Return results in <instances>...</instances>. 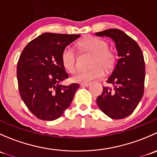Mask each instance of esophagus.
<instances>
[{
    "label": "esophagus",
    "instance_id": "esophagus-1",
    "mask_svg": "<svg viewBox=\"0 0 157 157\" xmlns=\"http://www.w3.org/2000/svg\"><path fill=\"white\" fill-rule=\"evenodd\" d=\"M90 83H81V84H80V86H90Z\"/></svg>",
    "mask_w": 157,
    "mask_h": 157
}]
</instances>
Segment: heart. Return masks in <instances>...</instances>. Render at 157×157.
<instances>
[{
    "instance_id": "1",
    "label": "heart",
    "mask_w": 157,
    "mask_h": 157,
    "mask_svg": "<svg viewBox=\"0 0 157 157\" xmlns=\"http://www.w3.org/2000/svg\"><path fill=\"white\" fill-rule=\"evenodd\" d=\"M80 48L84 52L93 55L90 62L91 69L80 71L71 78L76 83H89L95 79L102 77L104 72L113 68L115 57L113 52L109 49L108 42L96 37H87L80 42ZM61 62L63 66L70 73H74L77 69V55L71 47L67 46L61 53Z\"/></svg>"
}]
</instances>
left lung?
I'll return each mask as SVG.
<instances>
[{"instance_id": "left-lung-1", "label": "left lung", "mask_w": 157, "mask_h": 157, "mask_svg": "<svg viewBox=\"0 0 157 157\" xmlns=\"http://www.w3.org/2000/svg\"><path fill=\"white\" fill-rule=\"evenodd\" d=\"M115 42L118 59L96 99L102 112L112 119H121L131 115L142 99L144 91L145 65L143 52L138 44L121 30L109 29L96 33Z\"/></svg>"}]
</instances>
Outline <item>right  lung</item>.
<instances>
[{
    "label": "right lung",
    "instance_id": "1",
    "mask_svg": "<svg viewBox=\"0 0 157 157\" xmlns=\"http://www.w3.org/2000/svg\"><path fill=\"white\" fill-rule=\"evenodd\" d=\"M80 35L45 33L32 40L22 52L17 64L20 95L28 109L38 118L53 121L71 105L78 83L64 86L68 77L61 53Z\"/></svg>",
    "mask_w": 157,
    "mask_h": 157
}]
</instances>
